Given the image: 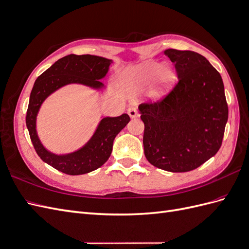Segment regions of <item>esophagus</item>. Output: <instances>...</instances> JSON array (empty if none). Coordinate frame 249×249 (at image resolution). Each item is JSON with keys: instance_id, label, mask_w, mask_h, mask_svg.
<instances>
[{"instance_id": "1", "label": "esophagus", "mask_w": 249, "mask_h": 249, "mask_svg": "<svg viewBox=\"0 0 249 249\" xmlns=\"http://www.w3.org/2000/svg\"><path fill=\"white\" fill-rule=\"evenodd\" d=\"M127 113H129L130 117H132V118H135V117H138L139 116L138 110L136 108H134V107H130L129 109H127Z\"/></svg>"}]
</instances>
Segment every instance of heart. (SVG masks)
Wrapping results in <instances>:
<instances>
[{"instance_id":"b5f03b06","label":"heart","mask_w":249,"mask_h":249,"mask_svg":"<svg viewBox=\"0 0 249 249\" xmlns=\"http://www.w3.org/2000/svg\"><path fill=\"white\" fill-rule=\"evenodd\" d=\"M157 73L158 87L154 90V95L161 97L167 94L177 82V73L170 66H161L160 63L147 62L127 71L124 74V80L127 85L134 87L144 84L152 80Z\"/></svg>"}]
</instances>
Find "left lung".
Returning a JSON list of instances; mask_svg holds the SVG:
<instances>
[{"instance_id":"1","label":"left lung","mask_w":249,"mask_h":249,"mask_svg":"<svg viewBox=\"0 0 249 249\" xmlns=\"http://www.w3.org/2000/svg\"><path fill=\"white\" fill-rule=\"evenodd\" d=\"M164 54L178 81L161 101L139 105L144 155L158 168L186 172L219 150L229 108L220 73L205 57L175 49Z\"/></svg>"}]
</instances>
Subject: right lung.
Instances as JSON below:
<instances>
[{"instance_id": "add662e5", "label": "right lung", "mask_w": 249, "mask_h": 249, "mask_svg": "<svg viewBox=\"0 0 249 249\" xmlns=\"http://www.w3.org/2000/svg\"><path fill=\"white\" fill-rule=\"evenodd\" d=\"M112 60L93 55H67L59 59L37 78L30 94L26 124L33 146L40 159L52 167L70 176H79L93 171L107 162L112 153L116 135L129 124L130 116L104 117L86 144L67 155H55L43 147L37 136L36 116L43 101L60 87L78 83L94 89H101L100 81L106 76Z\"/></svg>"}]
</instances>
